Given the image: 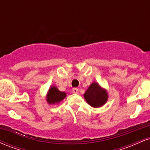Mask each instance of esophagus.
<instances>
[{"label": "esophagus", "instance_id": "1", "mask_svg": "<svg viewBox=\"0 0 150 150\" xmlns=\"http://www.w3.org/2000/svg\"><path fill=\"white\" fill-rule=\"evenodd\" d=\"M77 92H78V89L77 88H73V92L75 93V94H77Z\"/></svg>", "mask_w": 150, "mask_h": 150}]
</instances>
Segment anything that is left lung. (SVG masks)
<instances>
[{"instance_id": "1", "label": "left lung", "mask_w": 150, "mask_h": 150, "mask_svg": "<svg viewBox=\"0 0 150 150\" xmlns=\"http://www.w3.org/2000/svg\"><path fill=\"white\" fill-rule=\"evenodd\" d=\"M85 100L92 107L97 108L104 105L107 101V93L96 82L89 87L84 94Z\"/></svg>"}]
</instances>
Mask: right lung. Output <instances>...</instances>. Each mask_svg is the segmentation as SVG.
Returning a JSON list of instances; mask_svg holds the SVG:
<instances>
[{
	"mask_svg": "<svg viewBox=\"0 0 150 150\" xmlns=\"http://www.w3.org/2000/svg\"><path fill=\"white\" fill-rule=\"evenodd\" d=\"M66 97L65 92H61L56 87H51L47 95V101L49 104H56L63 100Z\"/></svg>",
	"mask_w": 150,
	"mask_h": 150,
	"instance_id": "1",
	"label": "right lung"
}]
</instances>
